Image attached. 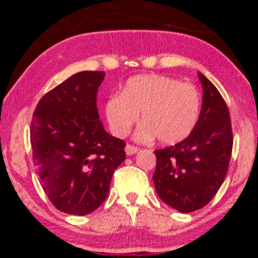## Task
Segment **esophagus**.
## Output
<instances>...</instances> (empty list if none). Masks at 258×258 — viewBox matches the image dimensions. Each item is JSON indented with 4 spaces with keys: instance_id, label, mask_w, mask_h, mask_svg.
Instances as JSON below:
<instances>
[{
    "instance_id": "1",
    "label": "esophagus",
    "mask_w": 258,
    "mask_h": 258,
    "mask_svg": "<svg viewBox=\"0 0 258 258\" xmlns=\"http://www.w3.org/2000/svg\"><path fill=\"white\" fill-rule=\"evenodd\" d=\"M138 147L137 146H132V145H126V147H125V152H126V155H134L136 152H138Z\"/></svg>"
}]
</instances>
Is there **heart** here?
<instances>
[{
    "instance_id": "obj_1",
    "label": "heart",
    "mask_w": 258,
    "mask_h": 258,
    "mask_svg": "<svg viewBox=\"0 0 258 258\" xmlns=\"http://www.w3.org/2000/svg\"><path fill=\"white\" fill-rule=\"evenodd\" d=\"M109 129L116 137L129 134L140 117L136 137L147 142L157 137L165 145L183 141L199 118L200 95L188 83L160 75L137 76L125 84L121 94L109 97L104 106Z\"/></svg>"
}]
</instances>
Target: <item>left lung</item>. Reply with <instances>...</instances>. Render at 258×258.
I'll list each match as a JSON object with an SVG mask.
<instances>
[{"instance_id": "8db88e82", "label": "left lung", "mask_w": 258, "mask_h": 258, "mask_svg": "<svg viewBox=\"0 0 258 258\" xmlns=\"http://www.w3.org/2000/svg\"><path fill=\"white\" fill-rule=\"evenodd\" d=\"M203 106L190 136L179 143L155 150L152 179L161 200L182 213L206 207L225 181L232 151L229 108L217 88L199 74Z\"/></svg>"}]
</instances>
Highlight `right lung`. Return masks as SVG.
Masks as SVG:
<instances>
[{"mask_svg":"<svg viewBox=\"0 0 258 258\" xmlns=\"http://www.w3.org/2000/svg\"><path fill=\"white\" fill-rule=\"evenodd\" d=\"M103 71L71 76L41 98L31 121L33 164L51 204L85 216L101 206L113 172L125 160V142L99 120L98 88Z\"/></svg>","mask_w":258,"mask_h":258,"instance_id":"right-lung-1","label":"right lung"}]
</instances>
